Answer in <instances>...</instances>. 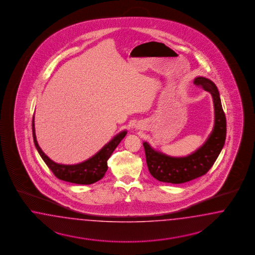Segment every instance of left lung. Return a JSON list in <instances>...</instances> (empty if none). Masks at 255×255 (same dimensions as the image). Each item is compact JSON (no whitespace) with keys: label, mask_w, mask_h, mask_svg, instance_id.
Segmentation results:
<instances>
[{"label":"left lung","mask_w":255,"mask_h":255,"mask_svg":"<svg viewBox=\"0 0 255 255\" xmlns=\"http://www.w3.org/2000/svg\"><path fill=\"white\" fill-rule=\"evenodd\" d=\"M193 83L200 85L212 96L215 117L213 129L203 146L184 157L164 154L151 147L146 141L143 142L148 171L159 181L179 184L199 178L212 167L224 147L226 119L216 85L204 77H195Z\"/></svg>","instance_id":"1"}]
</instances>
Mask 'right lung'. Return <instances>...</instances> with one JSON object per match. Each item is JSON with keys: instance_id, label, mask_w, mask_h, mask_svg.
<instances>
[{"instance_id": "add662e5", "label": "right lung", "mask_w": 255, "mask_h": 255, "mask_svg": "<svg viewBox=\"0 0 255 255\" xmlns=\"http://www.w3.org/2000/svg\"><path fill=\"white\" fill-rule=\"evenodd\" d=\"M126 133V130L119 132L108 144L102 147L96 154L93 155V157L84 162L77 164H61L48 158L41 149V147H39L35 135L34 115L32 117V137L41 158L44 160L48 168L53 172L57 178L76 184L89 185L104 178L108 168V160L109 157L113 153L121 141L124 138Z\"/></svg>"}]
</instances>
